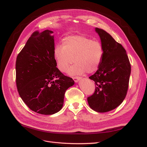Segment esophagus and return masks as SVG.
Instances as JSON below:
<instances>
[{
  "mask_svg": "<svg viewBox=\"0 0 147 147\" xmlns=\"http://www.w3.org/2000/svg\"><path fill=\"white\" fill-rule=\"evenodd\" d=\"M73 79H74V80L75 82H78L81 79V78L79 77H73Z\"/></svg>",
  "mask_w": 147,
  "mask_h": 147,
  "instance_id": "34e87169",
  "label": "esophagus"
}]
</instances>
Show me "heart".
Wrapping results in <instances>:
<instances>
[{
    "mask_svg": "<svg viewBox=\"0 0 147 147\" xmlns=\"http://www.w3.org/2000/svg\"><path fill=\"white\" fill-rule=\"evenodd\" d=\"M54 58L57 67L66 72L71 64L69 74L82 75L92 73L99 68L104 56V48L96 40L83 35H70L62 40L61 46L54 49Z\"/></svg>",
    "mask_w": 147,
    "mask_h": 147,
    "instance_id": "obj_1",
    "label": "heart"
}]
</instances>
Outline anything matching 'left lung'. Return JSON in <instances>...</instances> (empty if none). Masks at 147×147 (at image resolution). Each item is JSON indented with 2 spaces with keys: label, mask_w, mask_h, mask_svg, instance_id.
Wrapping results in <instances>:
<instances>
[{
  "label": "left lung",
  "mask_w": 147,
  "mask_h": 147,
  "mask_svg": "<svg viewBox=\"0 0 147 147\" xmlns=\"http://www.w3.org/2000/svg\"><path fill=\"white\" fill-rule=\"evenodd\" d=\"M104 48L99 68L89 77L94 81L95 91L88 97L90 107L104 113L116 109L125 98L131 75V64L123 46L103 29L96 28Z\"/></svg>",
  "instance_id": "left-lung-1"
}]
</instances>
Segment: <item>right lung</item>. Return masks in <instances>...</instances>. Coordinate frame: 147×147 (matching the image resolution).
Masks as SVG:
<instances>
[{
	"mask_svg": "<svg viewBox=\"0 0 147 147\" xmlns=\"http://www.w3.org/2000/svg\"><path fill=\"white\" fill-rule=\"evenodd\" d=\"M53 33L48 29L34 32L16 61V82L21 98L30 110L42 115L60 111L65 91L75 83L56 67Z\"/></svg>",
	"mask_w": 147,
	"mask_h": 147,
	"instance_id": "right-lung-1",
	"label": "right lung"
}]
</instances>
